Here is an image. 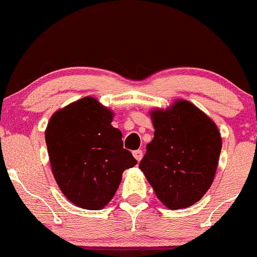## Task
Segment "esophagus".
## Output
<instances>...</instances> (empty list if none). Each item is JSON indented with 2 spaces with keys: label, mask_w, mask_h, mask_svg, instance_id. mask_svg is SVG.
Returning a JSON list of instances; mask_svg holds the SVG:
<instances>
[{
  "label": "esophagus",
  "mask_w": 257,
  "mask_h": 257,
  "mask_svg": "<svg viewBox=\"0 0 257 257\" xmlns=\"http://www.w3.org/2000/svg\"><path fill=\"white\" fill-rule=\"evenodd\" d=\"M133 154H134V158H135L138 161H140L141 159H143V156H144L143 151H141V150H135Z\"/></svg>",
  "instance_id": "obj_1"
}]
</instances>
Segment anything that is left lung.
I'll return each mask as SVG.
<instances>
[{"mask_svg":"<svg viewBox=\"0 0 257 257\" xmlns=\"http://www.w3.org/2000/svg\"><path fill=\"white\" fill-rule=\"evenodd\" d=\"M150 117L155 133L139 168L164 206H193L216 175L222 149L217 124L185 99L167 109H153Z\"/></svg>","mask_w":257,"mask_h":257,"instance_id":"obj_1","label":"left lung"}]
</instances>
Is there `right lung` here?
<instances>
[{
  "label": "right lung",
  "mask_w": 257,
  "mask_h": 257,
  "mask_svg": "<svg viewBox=\"0 0 257 257\" xmlns=\"http://www.w3.org/2000/svg\"><path fill=\"white\" fill-rule=\"evenodd\" d=\"M113 112L84 97L50 117L45 130L49 160L63 194L79 208L98 211L118 189L122 173L138 161L123 149L122 134L111 124Z\"/></svg>",
  "instance_id": "add662e5"
}]
</instances>
